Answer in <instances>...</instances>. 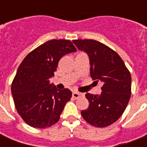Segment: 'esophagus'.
Instances as JSON below:
<instances>
[{
	"label": "esophagus",
	"mask_w": 147,
	"mask_h": 147,
	"mask_svg": "<svg viewBox=\"0 0 147 147\" xmlns=\"http://www.w3.org/2000/svg\"><path fill=\"white\" fill-rule=\"evenodd\" d=\"M81 95H82V94H80V93H78V92H73V93H72V97H73L75 99L79 98H80Z\"/></svg>",
	"instance_id": "34e87169"
}]
</instances>
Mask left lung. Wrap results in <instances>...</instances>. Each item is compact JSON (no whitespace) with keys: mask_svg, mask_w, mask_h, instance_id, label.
<instances>
[{"mask_svg":"<svg viewBox=\"0 0 147 147\" xmlns=\"http://www.w3.org/2000/svg\"><path fill=\"white\" fill-rule=\"evenodd\" d=\"M73 43L89 56L90 76L102 84L100 95L86 93L89 106L81 115L92 126L104 127L116 122L123 114L131 94V77L117 53L93 39H77Z\"/></svg>","mask_w":147,"mask_h":147,"instance_id":"obj_1","label":"left lung"}]
</instances>
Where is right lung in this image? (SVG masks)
Listing matches in <instances>:
<instances>
[{"label": "right lung", "mask_w": 147, "mask_h": 147, "mask_svg": "<svg viewBox=\"0 0 147 147\" xmlns=\"http://www.w3.org/2000/svg\"><path fill=\"white\" fill-rule=\"evenodd\" d=\"M76 51L69 40L53 39L28 53L19 66L11 94L18 113L28 125L45 128L59 120L72 94L68 89H57L49 80L61 58Z\"/></svg>", "instance_id": "add662e5"}]
</instances>
